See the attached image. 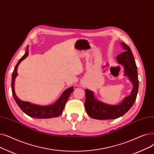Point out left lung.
Wrapping results in <instances>:
<instances>
[{
    "instance_id": "left-lung-1",
    "label": "left lung",
    "mask_w": 154,
    "mask_h": 154,
    "mask_svg": "<svg viewBox=\"0 0 154 154\" xmlns=\"http://www.w3.org/2000/svg\"><path fill=\"white\" fill-rule=\"evenodd\" d=\"M124 52L116 57V60L124 68V76L128 78L132 83V90L129 96L124 98L119 104L109 105L98 100L94 92L86 89L85 107L87 114L92 119L97 120L116 119L126 113L134 104L138 90V79L136 63L130 48L124 42H121Z\"/></svg>"
}]
</instances>
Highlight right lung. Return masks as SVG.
<instances>
[{"label": "right lung", "mask_w": 154, "mask_h": 154, "mask_svg": "<svg viewBox=\"0 0 154 154\" xmlns=\"http://www.w3.org/2000/svg\"><path fill=\"white\" fill-rule=\"evenodd\" d=\"M29 45L27 46V49L24 55L19 60L17 64L14 68L12 76V83L11 88L12 95L14 100L17 103L19 108L28 116L33 117L35 119H47L54 118V117L59 116L63 111L65 104L68 100L70 94L73 91V86L69 87L67 90H66L58 98V100L53 104L49 105H39L30 103L28 101H24L20 100L16 94L15 92V79L17 76V68L19 64L23 61L29 55Z\"/></svg>", "instance_id": "add662e5"}]
</instances>
